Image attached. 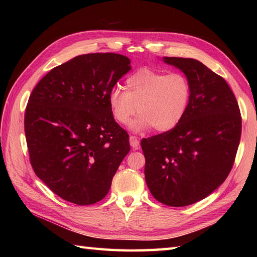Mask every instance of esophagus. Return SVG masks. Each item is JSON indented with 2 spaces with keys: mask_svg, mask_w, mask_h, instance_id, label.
<instances>
[{
  "mask_svg": "<svg viewBox=\"0 0 257 257\" xmlns=\"http://www.w3.org/2000/svg\"><path fill=\"white\" fill-rule=\"evenodd\" d=\"M129 141H130V146L133 147V148H138L139 146V140L137 139V137H135V136H130L129 138Z\"/></svg>",
  "mask_w": 257,
  "mask_h": 257,
  "instance_id": "34e87169",
  "label": "esophagus"
}]
</instances>
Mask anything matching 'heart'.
<instances>
[{"instance_id":"1","label":"heart","mask_w":257,"mask_h":257,"mask_svg":"<svg viewBox=\"0 0 257 257\" xmlns=\"http://www.w3.org/2000/svg\"><path fill=\"white\" fill-rule=\"evenodd\" d=\"M192 98V85L182 73L140 68L125 79L124 91L113 89L108 98L111 116L120 124L132 122L134 132L155 127L166 133L181 122Z\"/></svg>"}]
</instances>
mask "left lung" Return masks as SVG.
Here are the masks:
<instances>
[{
    "instance_id": "8db88e82",
    "label": "left lung",
    "mask_w": 257,
    "mask_h": 257,
    "mask_svg": "<svg viewBox=\"0 0 257 257\" xmlns=\"http://www.w3.org/2000/svg\"><path fill=\"white\" fill-rule=\"evenodd\" d=\"M192 85L188 112L177 127L141 140L145 178L154 198L170 206L193 204L225 181L242 133L235 96L225 79L193 58L165 57Z\"/></svg>"
}]
</instances>
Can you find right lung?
I'll use <instances>...</instances> for the list:
<instances>
[{
  "label": "right lung",
  "instance_id": "right-lung-1",
  "mask_svg": "<svg viewBox=\"0 0 257 257\" xmlns=\"http://www.w3.org/2000/svg\"><path fill=\"white\" fill-rule=\"evenodd\" d=\"M130 68L120 54H85L54 67L33 89L24 117L30 161L59 198L89 205L110 189L130 145L108 98Z\"/></svg>",
  "mask_w": 257,
  "mask_h": 257
}]
</instances>
